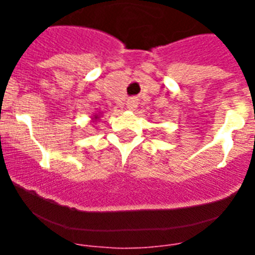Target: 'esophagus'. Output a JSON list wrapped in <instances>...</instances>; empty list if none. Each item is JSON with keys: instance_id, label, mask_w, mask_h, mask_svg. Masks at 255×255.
Wrapping results in <instances>:
<instances>
[{"instance_id": "1", "label": "esophagus", "mask_w": 255, "mask_h": 255, "mask_svg": "<svg viewBox=\"0 0 255 255\" xmlns=\"http://www.w3.org/2000/svg\"><path fill=\"white\" fill-rule=\"evenodd\" d=\"M136 107H138V100H136V98H134V97L129 98V100H128V102H126V108H128V110H130V111H134Z\"/></svg>"}]
</instances>
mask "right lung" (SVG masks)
<instances>
[{
    "label": "right lung",
    "mask_w": 255,
    "mask_h": 255,
    "mask_svg": "<svg viewBox=\"0 0 255 255\" xmlns=\"http://www.w3.org/2000/svg\"><path fill=\"white\" fill-rule=\"evenodd\" d=\"M97 119H98V115H96V116H94V119H93V120H97Z\"/></svg>",
    "instance_id": "right-lung-1"
}]
</instances>
